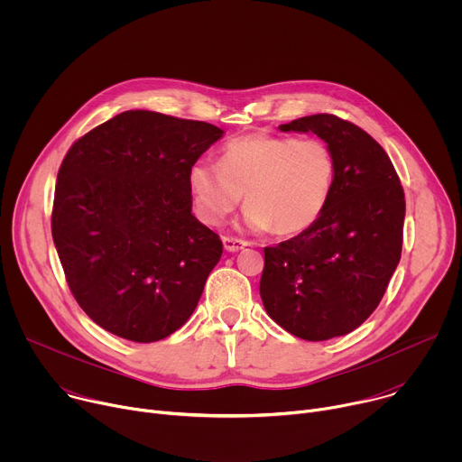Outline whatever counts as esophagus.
<instances>
[{"mask_svg":"<svg viewBox=\"0 0 462 462\" xmlns=\"http://www.w3.org/2000/svg\"><path fill=\"white\" fill-rule=\"evenodd\" d=\"M223 245H225V250H226V252H239V250H243V248L246 246V241L237 239V237H228V236H225V237H223Z\"/></svg>","mask_w":462,"mask_h":462,"instance_id":"1","label":"esophagus"}]
</instances>
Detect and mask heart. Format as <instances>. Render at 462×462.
<instances>
[{"mask_svg": "<svg viewBox=\"0 0 462 462\" xmlns=\"http://www.w3.org/2000/svg\"><path fill=\"white\" fill-rule=\"evenodd\" d=\"M193 207L207 225H221L246 197L245 225L294 237L327 210L337 180L335 155L321 141L252 134L225 144L219 166L189 170Z\"/></svg>", "mask_w": 462, "mask_h": 462, "instance_id": "obj_1", "label": "heart"}]
</instances>
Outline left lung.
<instances>
[{
  "mask_svg": "<svg viewBox=\"0 0 462 462\" xmlns=\"http://www.w3.org/2000/svg\"><path fill=\"white\" fill-rule=\"evenodd\" d=\"M314 134L337 161V180L321 219L307 232L265 246L259 294L291 335L321 342L360 327L378 307L402 254L406 199L383 148L337 115L280 125Z\"/></svg>",
  "mask_w": 462,
  "mask_h": 462,
  "instance_id": "obj_1",
  "label": "left lung"
}]
</instances>
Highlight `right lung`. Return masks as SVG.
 <instances>
[{
  "label": "right lung",
  "instance_id": "obj_1",
  "mask_svg": "<svg viewBox=\"0 0 462 462\" xmlns=\"http://www.w3.org/2000/svg\"><path fill=\"white\" fill-rule=\"evenodd\" d=\"M225 131L124 111L79 139L54 188L52 241L84 312L131 342H159L195 310L223 243L191 214L189 170Z\"/></svg>",
  "mask_w": 462,
  "mask_h": 462
}]
</instances>
